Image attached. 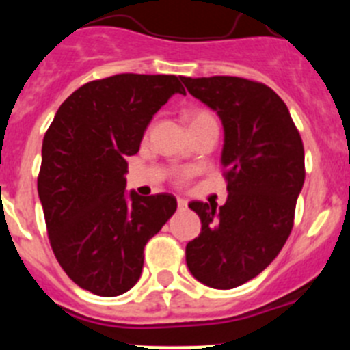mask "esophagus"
<instances>
[{"instance_id":"1","label":"esophagus","mask_w":350,"mask_h":350,"mask_svg":"<svg viewBox=\"0 0 350 350\" xmlns=\"http://www.w3.org/2000/svg\"><path fill=\"white\" fill-rule=\"evenodd\" d=\"M177 206H178V210H185L187 208V202H185V200H182V198H178Z\"/></svg>"}]
</instances>
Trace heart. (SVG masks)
<instances>
[{
    "instance_id": "obj_1",
    "label": "heart",
    "mask_w": 350,
    "mask_h": 350,
    "mask_svg": "<svg viewBox=\"0 0 350 350\" xmlns=\"http://www.w3.org/2000/svg\"><path fill=\"white\" fill-rule=\"evenodd\" d=\"M187 122H189V126L193 131L194 129L203 128V126H217V120H215L213 113L208 112V110H203V108L191 110V112L187 113ZM187 175H189V173L182 172V173H178V178H180V180H184Z\"/></svg>"
}]
</instances>
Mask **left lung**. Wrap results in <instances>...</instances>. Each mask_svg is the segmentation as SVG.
<instances>
[{
    "label": "left lung",
    "mask_w": 350,
    "mask_h": 350,
    "mask_svg": "<svg viewBox=\"0 0 350 350\" xmlns=\"http://www.w3.org/2000/svg\"><path fill=\"white\" fill-rule=\"evenodd\" d=\"M187 91L224 126L222 206L191 202L202 233L185 247L194 279L233 289L277 258L295 224L305 182V150L286 103L268 85L240 77H182Z\"/></svg>",
    "instance_id": "left-lung-1"
}]
</instances>
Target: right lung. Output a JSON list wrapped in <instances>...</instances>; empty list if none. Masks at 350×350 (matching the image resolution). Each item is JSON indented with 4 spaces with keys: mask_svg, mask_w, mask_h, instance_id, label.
<instances>
[{
    "mask_svg": "<svg viewBox=\"0 0 350 350\" xmlns=\"http://www.w3.org/2000/svg\"><path fill=\"white\" fill-rule=\"evenodd\" d=\"M175 75L119 73L68 96L42 145L38 196L54 256L77 286L119 296L138 282L145 243L177 210L173 194L126 200V156L138 152Z\"/></svg>",
    "mask_w": 350,
    "mask_h": 350,
    "instance_id": "1",
    "label": "right lung"
}]
</instances>
